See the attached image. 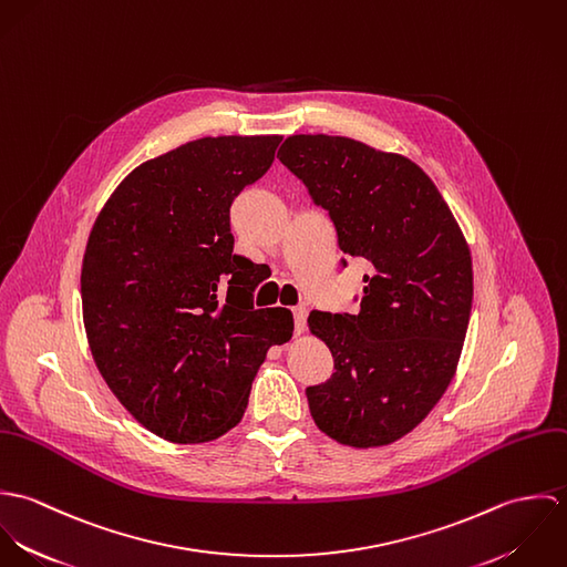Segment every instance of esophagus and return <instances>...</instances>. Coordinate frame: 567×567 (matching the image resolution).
<instances>
[{
    "instance_id": "34e87169",
    "label": "esophagus",
    "mask_w": 567,
    "mask_h": 567,
    "mask_svg": "<svg viewBox=\"0 0 567 567\" xmlns=\"http://www.w3.org/2000/svg\"><path fill=\"white\" fill-rule=\"evenodd\" d=\"M292 315H295V331H297V336H301V333L306 331V321H308V308H306V306H297V308L292 310Z\"/></svg>"
}]
</instances>
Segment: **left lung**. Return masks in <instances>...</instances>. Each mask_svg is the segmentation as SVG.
<instances>
[{
  "mask_svg": "<svg viewBox=\"0 0 567 567\" xmlns=\"http://www.w3.org/2000/svg\"><path fill=\"white\" fill-rule=\"evenodd\" d=\"M277 157L329 212L340 250L371 264L358 315L310 312L336 369L306 391L312 419L342 445H391L456 373L474 299L470 246L432 178L402 155L290 135Z\"/></svg>",
  "mask_w": 567,
  "mask_h": 567,
  "instance_id": "1",
  "label": "left lung"
}]
</instances>
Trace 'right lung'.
I'll return each instance as SVG.
<instances>
[{"instance_id":"right-lung-1","label":"right lung","mask_w":567,"mask_h":567,"mask_svg":"<svg viewBox=\"0 0 567 567\" xmlns=\"http://www.w3.org/2000/svg\"><path fill=\"white\" fill-rule=\"evenodd\" d=\"M281 135L187 142L137 165L109 196L82 257V321L95 367L146 430L207 443L243 421L286 308H252L229 207L272 165Z\"/></svg>"}]
</instances>
